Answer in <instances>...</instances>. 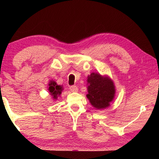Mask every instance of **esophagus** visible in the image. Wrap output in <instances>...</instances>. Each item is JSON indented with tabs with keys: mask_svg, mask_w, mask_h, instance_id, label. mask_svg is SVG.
<instances>
[{
	"mask_svg": "<svg viewBox=\"0 0 159 159\" xmlns=\"http://www.w3.org/2000/svg\"><path fill=\"white\" fill-rule=\"evenodd\" d=\"M70 90L73 91V92H76V91H78V87L76 85H71L70 86Z\"/></svg>",
	"mask_w": 159,
	"mask_h": 159,
	"instance_id": "1",
	"label": "esophagus"
}]
</instances>
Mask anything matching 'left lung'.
<instances>
[{
	"mask_svg": "<svg viewBox=\"0 0 159 159\" xmlns=\"http://www.w3.org/2000/svg\"><path fill=\"white\" fill-rule=\"evenodd\" d=\"M88 94L87 98L96 109H103L109 106L115 95L114 83L109 78L100 74L92 73L88 77Z\"/></svg>",
	"mask_w": 159,
	"mask_h": 159,
	"instance_id": "1",
	"label": "left lung"
}]
</instances>
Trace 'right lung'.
I'll list each match as a JSON object with an SVG mask.
<instances>
[{"label":"right lung","mask_w":159,"mask_h":159,"mask_svg":"<svg viewBox=\"0 0 159 159\" xmlns=\"http://www.w3.org/2000/svg\"><path fill=\"white\" fill-rule=\"evenodd\" d=\"M48 85H49L48 90H49V92L50 93V95L55 99H57V95H60L61 91L63 90L62 86L58 85L57 83L55 81H53V80H51Z\"/></svg>","instance_id":"obj_1"}]
</instances>
